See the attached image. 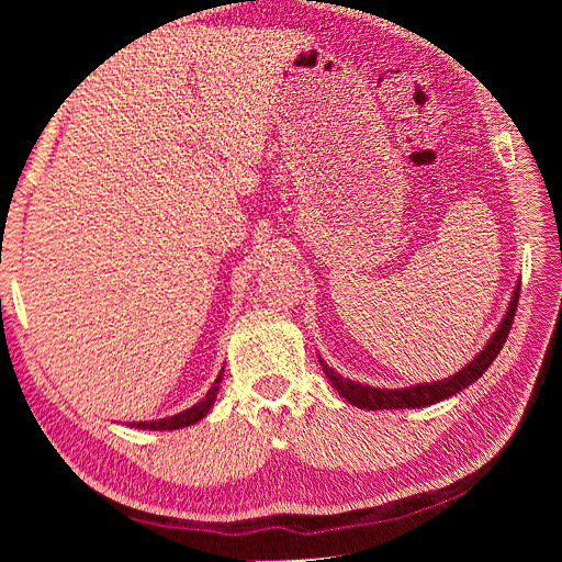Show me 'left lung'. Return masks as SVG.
Returning <instances> with one entry per match:
<instances>
[{"instance_id":"8db88e82","label":"left lung","mask_w":562,"mask_h":562,"mask_svg":"<svg viewBox=\"0 0 562 562\" xmlns=\"http://www.w3.org/2000/svg\"><path fill=\"white\" fill-rule=\"evenodd\" d=\"M518 291H520V283H516L512 302H508V310H506L504 318L499 321L495 335L487 339L483 351L475 353L473 361H469L462 370L454 372V375H450L446 380L413 384L405 389H380V386H370V384H361V382H353L349 378H342L335 368H330L326 361H323L321 356H318V363H321L323 372H326L330 384L337 389V394L347 398L351 405L363 407V411H405V407L434 405L438 401H446V398L459 394V391L473 384L490 368V363L497 359V353L502 351L506 337H508V330H512L514 316H516Z\"/></svg>"}]
</instances>
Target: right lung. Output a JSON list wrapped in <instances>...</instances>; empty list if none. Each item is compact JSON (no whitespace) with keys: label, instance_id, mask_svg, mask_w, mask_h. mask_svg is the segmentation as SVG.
<instances>
[{"label":"right lung","instance_id":"add662e5","mask_svg":"<svg viewBox=\"0 0 562 562\" xmlns=\"http://www.w3.org/2000/svg\"><path fill=\"white\" fill-rule=\"evenodd\" d=\"M225 375V368L220 370L217 380L213 382V386L206 391V396H203L199 403H194L192 407H187V411L173 415V417H164V419H151V422H131L128 427L133 429H149V431H173V429H182V427H192L199 419H203L209 415V411L213 407L215 398H217V391H220V382H223Z\"/></svg>","mask_w":562,"mask_h":562}]
</instances>
